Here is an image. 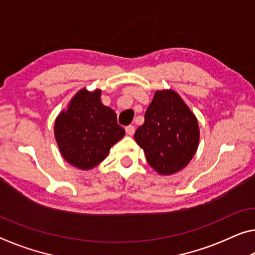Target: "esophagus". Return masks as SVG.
Here are the masks:
<instances>
[{
	"label": "esophagus",
	"instance_id": "1",
	"mask_svg": "<svg viewBox=\"0 0 255 255\" xmlns=\"http://www.w3.org/2000/svg\"><path fill=\"white\" fill-rule=\"evenodd\" d=\"M134 131H135V128L133 125H128V127L125 128V132H127V134H128V135H132L133 133H134Z\"/></svg>",
	"mask_w": 255,
	"mask_h": 255
}]
</instances>
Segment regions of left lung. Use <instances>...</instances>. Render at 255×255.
Here are the masks:
<instances>
[{"label": "left lung", "instance_id": "1", "mask_svg": "<svg viewBox=\"0 0 255 255\" xmlns=\"http://www.w3.org/2000/svg\"><path fill=\"white\" fill-rule=\"evenodd\" d=\"M134 139L156 172L173 174L182 170L197 150L198 123L177 92L156 91Z\"/></svg>", "mask_w": 255, "mask_h": 255}]
</instances>
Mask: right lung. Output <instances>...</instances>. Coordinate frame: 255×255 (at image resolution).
Instances as JSON below:
<instances>
[{
  "mask_svg": "<svg viewBox=\"0 0 255 255\" xmlns=\"http://www.w3.org/2000/svg\"><path fill=\"white\" fill-rule=\"evenodd\" d=\"M100 96V90H81L54 123V135L62 157L82 170H90L103 162L111 147L125 134L124 128L117 124L116 113L103 105Z\"/></svg>",
  "mask_w": 255,
  "mask_h": 255,
  "instance_id": "1",
  "label": "right lung"
}]
</instances>
